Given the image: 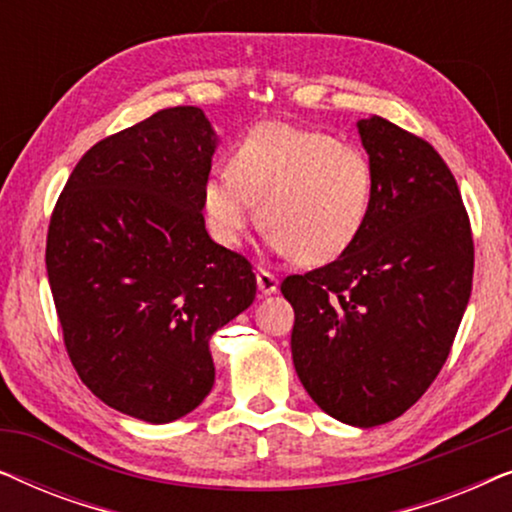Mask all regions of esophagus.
<instances>
[{
	"mask_svg": "<svg viewBox=\"0 0 512 512\" xmlns=\"http://www.w3.org/2000/svg\"><path fill=\"white\" fill-rule=\"evenodd\" d=\"M256 282H258V291L265 293V296H270V293H277L279 289V279L272 275L268 270H258L256 272Z\"/></svg>",
	"mask_w": 512,
	"mask_h": 512,
	"instance_id": "1",
	"label": "esophagus"
}]
</instances>
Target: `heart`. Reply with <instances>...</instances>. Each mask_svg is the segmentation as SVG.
Instances as JSON below:
<instances>
[{"label":"heart","mask_w":512,"mask_h":512,"mask_svg":"<svg viewBox=\"0 0 512 512\" xmlns=\"http://www.w3.org/2000/svg\"><path fill=\"white\" fill-rule=\"evenodd\" d=\"M373 191V165L356 146L298 125L261 123L233 146L228 170L209 174L202 209L214 240L233 249L261 202L270 249L326 265L361 237Z\"/></svg>","instance_id":"1"}]
</instances>
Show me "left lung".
Instances as JSON below:
<instances>
[{
    "instance_id": "obj_1",
    "label": "left lung",
    "mask_w": 512,
    "mask_h": 512,
    "mask_svg": "<svg viewBox=\"0 0 512 512\" xmlns=\"http://www.w3.org/2000/svg\"><path fill=\"white\" fill-rule=\"evenodd\" d=\"M375 172L366 228L338 261L289 275L291 354L312 401L370 429L412 408L450 356L471 298L473 235L457 179L422 137L359 121Z\"/></svg>"
}]
</instances>
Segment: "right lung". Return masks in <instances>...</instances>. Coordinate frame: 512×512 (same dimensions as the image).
<instances>
[{
  "label": "right lung",
  "mask_w": 512,
  "mask_h": 512,
  "mask_svg": "<svg viewBox=\"0 0 512 512\" xmlns=\"http://www.w3.org/2000/svg\"><path fill=\"white\" fill-rule=\"evenodd\" d=\"M214 151L202 109L156 111L86 151L48 226L69 361L109 408L151 424L205 401L209 338L256 298L251 263L205 228Z\"/></svg>",
  "instance_id": "1"
}]
</instances>
